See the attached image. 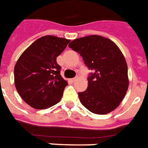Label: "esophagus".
Returning <instances> with one entry per match:
<instances>
[{
    "instance_id": "esophagus-1",
    "label": "esophagus",
    "mask_w": 148,
    "mask_h": 148,
    "mask_svg": "<svg viewBox=\"0 0 148 148\" xmlns=\"http://www.w3.org/2000/svg\"><path fill=\"white\" fill-rule=\"evenodd\" d=\"M76 79H77V78H76V77H75V78H72V79H71V80H72V82H75Z\"/></svg>"
}]
</instances>
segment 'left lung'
Wrapping results in <instances>:
<instances>
[{
    "instance_id": "8db88e82",
    "label": "left lung",
    "mask_w": 148,
    "mask_h": 148,
    "mask_svg": "<svg viewBox=\"0 0 148 148\" xmlns=\"http://www.w3.org/2000/svg\"><path fill=\"white\" fill-rule=\"evenodd\" d=\"M69 48L83 57L92 72L88 88L79 92L80 102L90 112L105 115L119 105L129 85L126 60L112 40L98 35L75 39Z\"/></svg>"
}]
</instances>
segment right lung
Segmentation results:
<instances>
[{"instance_id": "obj_1", "label": "right lung", "mask_w": 148, "mask_h": 148, "mask_svg": "<svg viewBox=\"0 0 148 148\" xmlns=\"http://www.w3.org/2000/svg\"><path fill=\"white\" fill-rule=\"evenodd\" d=\"M70 40L44 36L32 43L19 57L14 67V82L23 100L36 109L59 103L68 82L60 76L56 57Z\"/></svg>"}]
</instances>
